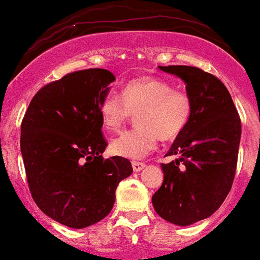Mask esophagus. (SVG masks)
Instances as JSON below:
<instances>
[{
  "instance_id": "34e87169",
  "label": "esophagus",
  "mask_w": 260,
  "mask_h": 260,
  "mask_svg": "<svg viewBox=\"0 0 260 260\" xmlns=\"http://www.w3.org/2000/svg\"><path fill=\"white\" fill-rule=\"evenodd\" d=\"M132 166H133V170H134V172H139V171H142L143 168L146 167V164L141 163V161H133Z\"/></svg>"
}]
</instances>
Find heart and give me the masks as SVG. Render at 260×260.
<instances>
[{"label": "heart", "instance_id": "b5f03b06", "mask_svg": "<svg viewBox=\"0 0 260 260\" xmlns=\"http://www.w3.org/2000/svg\"><path fill=\"white\" fill-rule=\"evenodd\" d=\"M192 99L175 89L167 80L138 77L128 80L121 96L110 92L100 103V117L108 132H117L132 114L137 127L110 142V151L126 159H141L156 147L157 139L174 141L187 127L192 115Z\"/></svg>", "mask_w": 260, "mask_h": 260}]
</instances>
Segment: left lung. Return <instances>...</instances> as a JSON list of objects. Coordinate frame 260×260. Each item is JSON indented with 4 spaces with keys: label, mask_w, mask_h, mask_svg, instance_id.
Here are the masks:
<instances>
[{
    "label": "left lung",
    "mask_w": 260,
    "mask_h": 260,
    "mask_svg": "<svg viewBox=\"0 0 260 260\" xmlns=\"http://www.w3.org/2000/svg\"><path fill=\"white\" fill-rule=\"evenodd\" d=\"M187 84L192 115L161 163L164 179L152 196L155 212L166 221L188 226L208 218L232 189L241 141V118L218 77L189 66H159Z\"/></svg>",
    "instance_id": "obj_1"
}]
</instances>
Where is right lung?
Instances as JSON below:
<instances>
[{
	"instance_id": "add662e5",
	"label": "right lung",
	"mask_w": 260,
	"mask_h": 260,
	"mask_svg": "<svg viewBox=\"0 0 260 260\" xmlns=\"http://www.w3.org/2000/svg\"><path fill=\"white\" fill-rule=\"evenodd\" d=\"M114 75L101 68L76 71L44 85L21 125V152L31 196L39 209L73 229L108 216L119 181L132 163L104 159L100 103Z\"/></svg>"
}]
</instances>
